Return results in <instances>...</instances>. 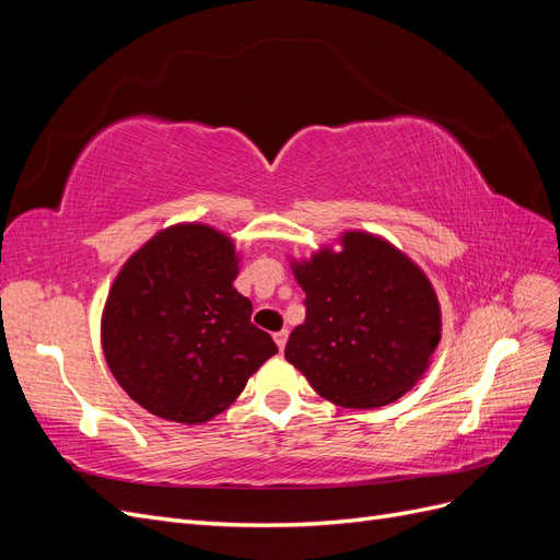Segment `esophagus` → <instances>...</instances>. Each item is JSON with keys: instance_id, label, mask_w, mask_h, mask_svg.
Here are the masks:
<instances>
[{"instance_id": "esophagus-1", "label": "esophagus", "mask_w": 560, "mask_h": 560, "mask_svg": "<svg viewBox=\"0 0 560 560\" xmlns=\"http://www.w3.org/2000/svg\"><path fill=\"white\" fill-rule=\"evenodd\" d=\"M287 336H290V334H287V329H282V331H276V334H273V341L278 343L280 352H282V350H284V346H287Z\"/></svg>"}]
</instances>
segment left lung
Here are the masks:
<instances>
[{
    "instance_id": "obj_1",
    "label": "left lung",
    "mask_w": 560,
    "mask_h": 560,
    "mask_svg": "<svg viewBox=\"0 0 560 560\" xmlns=\"http://www.w3.org/2000/svg\"><path fill=\"white\" fill-rule=\"evenodd\" d=\"M338 245L292 261L306 322L290 334L284 358L319 397L378 409L428 371L442 308L428 276L395 245L364 231H346Z\"/></svg>"
}]
</instances>
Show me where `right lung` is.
Returning <instances> with one entry per match:
<instances>
[{"mask_svg":"<svg viewBox=\"0 0 560 560\" xmlns=\"http://www.w3.org/2000/svg\"><path fill=\"white\" fill-rule=\"evenodd\" d=\"M238 261L226 233L191 222L159 231L118 270L103 311V352L149 413L208 422L278 352L233 287Z\"/></svg>","mask_w":560,"mask_h":560,"instance_id":"right-lung-1","label":"right lung"}]
</instances>
